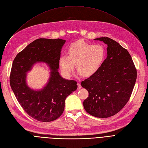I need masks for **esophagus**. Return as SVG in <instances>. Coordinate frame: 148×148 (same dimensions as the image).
<instances>
[{
    "label": "esophagus",
    "instance_id": "1",
    "mask_svg": "<svg viewBox=\"0 0 148 148\" xmlns=\"http://www.w3.org/2000/svg\"><path fill=\"white\" fill-rule=\"evenodd\" d=\"M77 86H78V87H77V89H80L82 88V86L80 83H77Z\"/></svg>",
    "mask_w": 148,
    "mask_h": 148
}]
</instances>
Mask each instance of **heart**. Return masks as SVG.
<instances>
[{"label": "heart", "instance_id": "1", "mask_svg": "<svg viewBox=\"0 0 148 148\" xmlns=\"http://www.w3.org/2000/svg\"><path fill=\"white\" fill-rule=\"evenodd\" d=\"M105 57L106 50L103 45L79 41L69 46L67 56H61L59 64L66 77L71 75L75 65L77 71L82 77H89L98 71Z\"/></svg>", "mask_w": 148, "mask_h": 148}]
</instances>
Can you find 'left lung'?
Here are the masks:
<instances>
[{
	"label": "left lung",
	"mask_w": 148,
	"mask_h": 148,
	"mask_svg": "<svg viewBox=\"0 0 148 148\" xmlns=\"http://www.w3.org/2000/svg\"><path fill=\"white\" fill-rule=\"evenodd\" d=\"M94 40L107 45V55L98 71L81 83L89 92L83 107L92 116L106 118L118 113L128 101L137 70L127 50L118 42L108 37Z\"/></svg>",
	"instance_id": "obj_1"
}]
</instances>
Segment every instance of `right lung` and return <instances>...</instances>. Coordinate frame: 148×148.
<instances>
[{
	"label": "right lung",
	"instance_id": "add662e5",
	"mask_svg": "<svg viewBox=\"0 0 148 148\" xmlns=\"http://www.w3.org/2000/svg\"><path fill=\"white\" fill-rule=\"evenodd\" d=\"M65 40L37 39L17 54L10 74V85L19 104L32 118L51 122L63 113L66 98L76 90L77 82L66 80L58 72L60 52ZM38 62H45L51 71L49 82L40 90H34L26 83V73Z\"/></svg>",
	"mask_w": 148,
	"mask_h": 148
}]
</instances>
